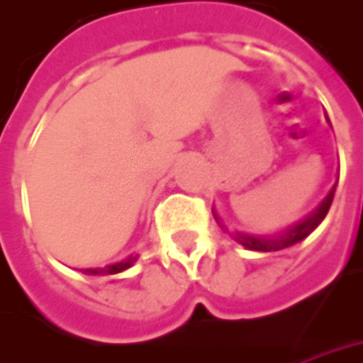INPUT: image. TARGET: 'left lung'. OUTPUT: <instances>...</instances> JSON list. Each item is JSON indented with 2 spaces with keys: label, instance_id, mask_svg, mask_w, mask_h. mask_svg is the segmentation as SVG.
Here are the masks:
<instances>
[{
  "label": "left lung",
  "instance_id": "left-lung-1",
  "mask_svg": "<svg viewBox=\"0 0 363 363\" xmlns=\"http://www.w3.org/2000/svg\"><path fill=\"white\" fill-rule=\"evenodd\" d=\"M335 189H337V184L333 185V189L329 191L321 204L315 208L310 216H306L304 220H301L295 225H291L287 231H281L279 235H272V237H264V235H249V233H237L235 241L237 243H241L243 247H247L249 250H262V252H272V250H281L287 249L291 245L298 243L302 239H306L312 231L323 222V218L327 216V212L331 208V203H333L335 197ZM216 218V214H214ZM218 220V218H216Z\"/></svg>",
  "mask_w": 363,
  "mask_h": 363
}]
</instances>
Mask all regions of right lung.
I'll return each mask as SVG.
<instances>
[{
  "label": "right lung",
  "mask_w": 363,
  "mask_h": 363,
  "mask_svg": "<svg viewBox=\"0 0 363 363\" xmlns=\"http://www.w3.org/2000/svg\"><path fill=\"white\" fill-rule=\"evenodd\" d=\"M135 258L138 256H130L126 260H122L118 264H111V266H105V268H95V269H86V274L88 275H113V274H120V272H124L130 266H133L135 262Z\"/></svg>",
  "instance_id": "1"
}]
</instances>
